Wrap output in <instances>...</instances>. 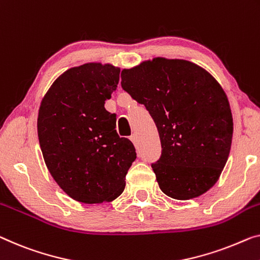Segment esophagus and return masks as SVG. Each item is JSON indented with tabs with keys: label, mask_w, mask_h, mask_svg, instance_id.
Returning <instances> with one entry per match:
<instances>
[{
	"label": "esophagus",
	"mask_w": 260,
	"mask_h": 260,
	"mask_svg": "<svg viewBox=\"0 0 260 260\" xmlns=\"http://www.w3.org/2000/svg\"><path fill=\"white\" fill-rule=\"evenodd\" d=\"M129 139H131V141L133 142V143H137V135H135V134H132Z\"/></svg>",
	"instance_id": "esophagus-1"
}]
</instances>
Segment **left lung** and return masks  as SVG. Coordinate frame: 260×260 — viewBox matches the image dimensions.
Segmentation results:
<instances>
[{
    "instance_id": "left-lung-1",
    "label": "left lung",
    "mask_w": 260,
    "mask_h": 260,
    "mask_svg": "<svg viewBox=\"0 0 260 260\" xmlns=\"http://www.w3.org/2000/svg\"><path fill=\"white\" fill-rule=\"evenodd\" d=\"M121 86L143 104L157 127L158 187L175 200L203 195L230 154L234 122L223 87L192 61L155 57L121 71Z\"/></svg>"
}]
</instances>
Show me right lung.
<instances>
[{
    "mask_svg": "<svg viewBox=\"0 0 260 260\" xmlns=\"http://www.w3.org/2000/svg\"><path fill=\"white\" fill-rule=\"evenodd\" d=\"M120 68L86 63L58 77L41 102L37 133L46 167L61 190L81 203L112 202L121 195L137 158L128 139L115 131L105 102Z\"/></svg>",
    "mask_w": 260,
    "mask_h": 260,
    "instance_id": "add662e5",
    "label": "right lung"
}]
</instances>
